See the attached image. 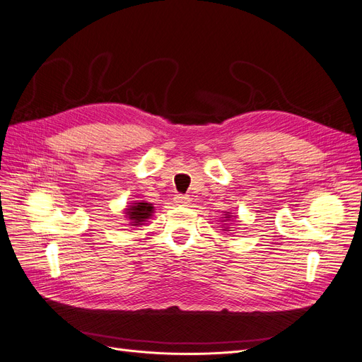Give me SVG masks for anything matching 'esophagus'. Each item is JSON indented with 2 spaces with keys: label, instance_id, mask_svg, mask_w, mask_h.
<instances>
[{
  "label": "esophagus",
  "instance_id": "obj_1",
  "mask_svg": "<svg viewBox=\"0 0 362 362\" xmlns=\"http://www.w3.org/2000/svg\"><path fill=\"white\" fill-rule=\"evenodd\" d=\"M174 203L188 204L189 203V197L188 195H183V194H176V195H174Z\"/></svg>",
  "mask_w": 362,
  "mask_h": 362
}]
</instances>
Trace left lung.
Listing matches in <instances>:
<instances>
[{
	"instance_id": "left-lung-1",
	"label": "left lung",
	"mask_w": 362,
	"mask_h": 362,
	"mask_svg": "<svg viewBox=\"0 0 362 362\" xmlns=\"http://www.w3.org/2000/svg\"><path fill=\"white\" fill-rule=\"evenodd\" d=\"M225 230H226V228H225Z\"/></svg>"
}]
</instances>
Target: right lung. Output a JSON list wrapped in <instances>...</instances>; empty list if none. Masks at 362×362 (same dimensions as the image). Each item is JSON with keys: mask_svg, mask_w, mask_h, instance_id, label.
Segmentation results:
<instances>
[{"mask_svg": "<svg viewBox=\"0 0 362 362\" xmlns=\"http://www.w3.org/2000/svg\"><path fill=\"white\" fill-rule=\"evenodd\" d=\"M152 210L153 207L149 203H134V206H129V209H127V215L129 221H132L131 223L141 225V222L152 216Z\"/></svg>", "mask_w": 362, "mask_h": 362, "instance_id": "add662e5", "label": "right lung"}]
</instances>
